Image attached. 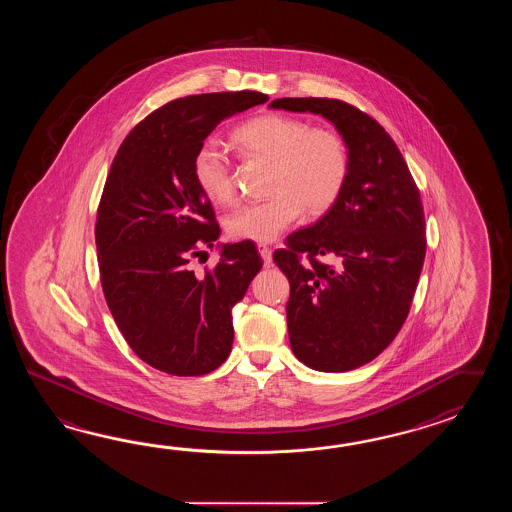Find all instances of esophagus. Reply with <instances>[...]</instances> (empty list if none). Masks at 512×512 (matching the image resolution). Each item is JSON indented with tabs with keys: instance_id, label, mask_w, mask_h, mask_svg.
Listing matches in <instances>:
<instances>
[{
	"instance_id": "esophagus-1",
	"label": "esophagus",
	"mask_w": 512,
	"mask_h": 512,
	"mask_svg": "<svg viewBox=\"0 0 512 512\" xmlns=\"http://www.w3.org/2000/svg\"><path fill=\"white\" fill-rule=\"evenodd\" d=\"M258 252H260L261 260L265 263V267H271L272 265V251L267 247V245H263V243H258Z\"/></svg>"
}]
</instances>
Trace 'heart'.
Here are the masks:
<instances>
[{
  "label": "heart",
  "mask_w": 512,
  "mask_h": 512,
  "mask_svg": "<svg viewBox=\"0 0 512 512\" xmlns=\"http://www.w3.org/2000/svg\"><path fill=\"white\" fill-rule=\"evenodd\" d=\"M234 142L245 155L269 161L272 170L267 185L271 197L230 212L225 229L232 240H276L304 210L320 216L333 207L346 185L348 150L335 131L269 113L241 124L234 131ZM192 172L199 190L212 203L232 201L229 153L221 142L207 139L197 148Z\"/></svg>",
  "instance_id": "b5f03b06"
}]
</instances>
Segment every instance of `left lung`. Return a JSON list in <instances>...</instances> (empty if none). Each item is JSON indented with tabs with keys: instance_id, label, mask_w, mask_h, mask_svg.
<instances>
[{
	"instance_id": "obj_1",
	"label": "left lung",
	"mask_w": 512,
	"mask_h": 512,
	"mask_svg": "<svg viewBox=\"0 0 512 512\" xmlns=\"http://www.w3.org/2000/svg\"><path fill=\"white\" fill-rule=\"evenodd\" d=\"M269 108L324 117L348 150L335 205L272 260L291 285L294 357L311 370H355L392 344L410 311L426 252L419 190L392 137L360 109L335 98H276Z\"/></svg>"
}]
</instances>
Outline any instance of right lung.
Masks as SVG:
<instances>
[{
  "label": "right lung",
  "instance_id": "obj_1",
  "mask_svg": "<svg viewBox=\"0 0 512 512\" xmlns=\"http://www.w3.org/2000/svg\"><path fill=\"white\" fill-rule=\"evenodd\" d=\"M258 91L177 98L120 144L98 207V269L109 311L139 359L177 377L219 368L232 349V307L260 272L252 241L218 243L192 161L221 120L267 102ZM219 247L205 275L189 260Z\"/></svg>",
  "mask_w": 512,
  "mask_h": 512
}]
</instances>
